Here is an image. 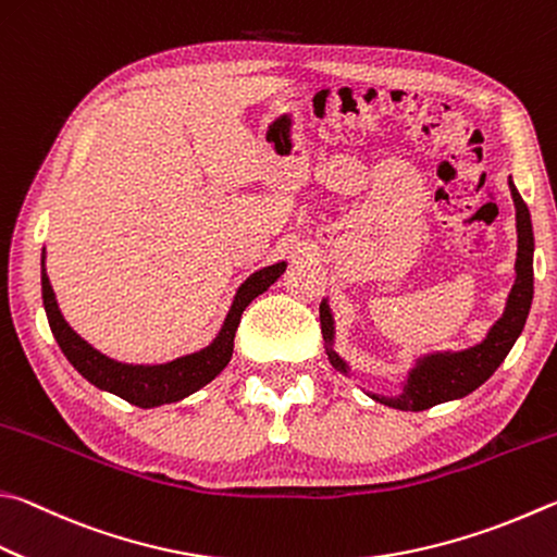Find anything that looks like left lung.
<instances>
[{
  "label": "left lung",
  "mask_w": 557,
  "mask_h": 557,
  "mask_svg": "<svg viewBox=\"0 0 557 557\" xmlns=\"http://www.w3.org/2000/svg\"><path fill=\"white\" fill-rule=\"evenodd\" d=\"M513 205H517V231H519V258H517V282H513V289L507 301V311L504 317L494 323L490 336L480 346L470 350L453 352V356H433L421 360L417 368L411 370L407 387L399 394L397 399H384V397H372L387 407L401 409V411H423L429 407H436L441 401L465 397L480 387L482 382H487L494 370H497L504 358L509 356L513 343H517L519 333L523 331V323L529 319L531 299H533V226H531V214L525 201L513 187L509 180ZM321 317V333L323 338L331 343L333 338V319L326 307V301H321L319 307ZM329 358L333 368L346 372L343 360L336 352L329 350Z\"/></svg>",
  "instance_id": "1"
}]
</instances>
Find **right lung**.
<instances>
[{
	"instance_id": "1",
	"label": "right lung",
	"mask_w": 557,
	"mask_h": 557,
	"mask_svg": "<svg viewBox=\"0 0 557 557\" xmlns=\"http://www.w3.org/2000/svg\"><path fill=\"white\" fill-rule=\"evenodd\" d=\"M285 262H277V265H270L256 272V275L248 277L244 285H240L234 307H231L224 321V329H221L216 341L211 343L209 348L195 352V356L177 358L173 362H168V366L153 368L124 366V362H116L102 356V352L95 350L87 341L79 338L77 333L67 326V321L58 309L44 260H40V287H44V307L50 331H53L60 350L65 352V358L73 362V368L79 375L92 382L95 387L116 394V397L126 399L128 404L150 409L187 397V394L205 387L207 382L214 380L219 372L228 366L231 352H234V336L240 323V313H244V309L252 299L262 295V292L285 272Z\"/></svg>"
}]
</instances>
